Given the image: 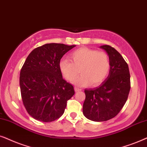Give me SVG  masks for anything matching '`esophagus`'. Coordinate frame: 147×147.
<instances>
[{"label": "esophagus", "instance_id": "34e87169", "mask_svg": "<svg viewBox=\"0 0 147 147\" xmlns=\"http://www.w3.org/2000/svg\"><path fill=\"white\" fill-rule=\"evenodd\" d=\"M75 90L76 92H79V91H81L82 89H80V88H79V87H75Z\"/></svg>", "mask_w": 147, "mask_h": 147}]
</instances>
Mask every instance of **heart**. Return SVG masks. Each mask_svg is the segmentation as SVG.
<instances>
[{
    "instance_id": "heart-1",
    "label": "heart",
    "mask_w": 147,
    "mask_h": 147,
    "mask_svg": "<svg viewBox=\"0 0 147 147\" xmlns=\"http://www.w3.org/2000/svg\"><path fill=\"white\" fill-rule=\"evenodd\" d=\"M72 61L62 59L59 68L64 77L68 81H75L79 75H82L76 80L75 84L86 86L91 83L97 86L105 79L110 69V62L107 55L96 50L81 48L70 54Z\"/></svg>"
}]
</instances>
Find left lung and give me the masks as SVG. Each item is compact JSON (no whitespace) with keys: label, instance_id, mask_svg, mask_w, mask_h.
I'll use <instances>...</instances> for the list:
<instances>
[{"label":"left lung","instance_id":"1","mask_svg":"<svg viewBox=\"0 0 147 147\" xmlns=\"http://www.w3.org/2000/svg\"><path fill=\"white\" fill-rule=\"evenodd\" d=\"M100 48L109 56V75L98 87L85 90L83 106L84 116L95 122H104L116 116L126 102L130 89L128 65L122 55L109 45Z\"/></svg>","mask_w":147,"mask_h":147}]
</instances>
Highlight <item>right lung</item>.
Returning <instances> with one entry per match:
<instances>
[{"mask_svg": "<svg viewBox=\"0 0 147 147\" xmlns=\"http://www.w3.org/2000/svg\"><path fill=\"white\" fill-rule=\"evenodd\" d=\"M76 46L46 44L27 56L20 72L19 84L23 105L37 120L50 122L62 116L74 87L62 78L59 63Z\"/></svg>", "mask_w": 147, "mask_h": 147, "instance_id": "obj_1", "label": "right lung"}]
</instances>
